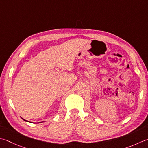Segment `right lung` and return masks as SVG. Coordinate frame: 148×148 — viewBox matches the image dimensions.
<instances>
[{
  "instance_id": "add662e5",
  "label": "right lung",
  "mask_w": 148,
  "mask_h": 148,
  "mask_svg": "<svg viewBox=\"0 0 148 148\" xmlns=\"http://www.w3.org/2000/svg\"><path fill=\"white\" fill-rule=\"evenodd\" d=\"M22 119H23V120H24V121H27V122H29V121H26V120H25V119H23V118H22ZM40 123H42V122H40Z\"/></svg>"
}]
</instances>
